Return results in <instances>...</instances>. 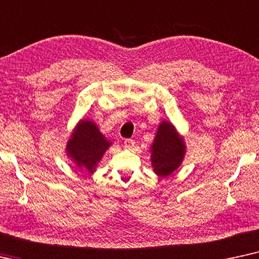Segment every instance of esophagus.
<instances>
[{"instance_id": "obj_1", "label": "esophagus", "mask_w": 259, "mask_h": 259, "mask_svg": "<svg viewBox=\"0 0 259 259\" xmlns=\"http://www.w3.org/2000/svg\"><path fill=\"white\" fill-rule=\"evenodd\" d=\"M135 146V141L134 140H124V148H126V149H132V148Z\"/></svg>"}]
</instances>
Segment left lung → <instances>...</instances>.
Listing matches in <instances>:
<instances>
[{
  "instance_id": "left-lung-1",
  "label": "left lung",
  "mask_w": 259,
  "mask_h": 259,
  "mask_svg": "<svg viewBox=\"0 0 259 259\" xmlns=\"http://www.w3.org/2000/svg\"><path fill=\"white\" fill-rule=\"evenodd\" d=\"M150 151L151 167L155 174L163 178L180 167L186 154V146L173 124L163 120L157 127Z\"/></svg>"
}]
</instances>
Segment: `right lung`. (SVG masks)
Listing matches in <instances>:
<instances>
[{
    "label": "right lung",
    "mask_w": 259,
    "mask_h": 259,
    "mask_svg": "<svg viewBox=\"0 0 259 259\" xmlns=\"http://www.w3.org/2000/svg\"><path fill=\"white\" fill-rule=\"evenodd\" d=\"M110 146L111 142L99 132L97 124L81 119L66 144V154L78 168L92 174Z\"/></svg>",
    "instance_id": "1"
}]
</instances>
